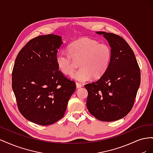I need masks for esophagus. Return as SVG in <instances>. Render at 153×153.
I'll return each mask as SVG.
<instances>
[{"instance_id": "esophagus-1", "label": "esophagus", "mask_w": 153, "mask_h": 153, "mask_svg": "<svg viewBox=\"0 0 153 153\" xmlns=\"http://www.w3.org/2000/svg\"><path fill=\"white\" fill-rule=\"evenodd\" d=\"M76 88H78V89H80V88H81L82 87V85L79 84V83H76Z\"/></svg>"}]
</instances>
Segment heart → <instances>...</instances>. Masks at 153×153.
Segmentation results:
<instances>
[{
	"instance_id": "obj_1",
	"label": "heart",
	"mask_w": 153,
	"mask_h": 153,
	"mask_svg": "<svg viewBox=\"0 0 153 153\" xmlns=\"http://www.w3.org/2000/svg\"><path fill=\"white\" fill-rule=\"evenodd\" d=\"M68 53H59L55 57L59 70L65 75H71L75 61H80V69L71 76L80 82L89 81L92 77L99 78L106 72L112 59V50L106 43L83 38L76 40L68 47Z\"/></svg>"
}]
</instances>
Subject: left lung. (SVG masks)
<instances>
[{"instance_id": "obj_1", "label": "left lung", "mask_w": 153, "mask_h": 153, "mask_svg": "<svg viewBox=\"0 0 153 153\" xmlns=\"http://www.w3.org/2000/svg\"><path fill=\"white\" fill-rule=\"evenodd\" d=\"M103 34L112 50V59L100 79L85 85L88 91L87 108L101 121L124 117L131 110L140 84V71L133 51L121 36Z\"/></svg>"}]
</instances>
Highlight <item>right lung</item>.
Returning a JSON list of instances; mask_svg holds the SVG:
<instances>
[{
    "label": "right lung",
    "mask_w": 153,
    "mask_h": 153,
    "mask_svg": "<svg viewBox=\"0 0 153 153\" xmlns=\"http://www.w3.org/2000/svg\"><path fill=\"white\" fill-rule=\"evenodd\" d=\"M61 36H39L18 53L12 72V88L20 112L28 121L43 126L64 115L75 83L64 76L55 62L62 44Z\"/></svg>",
    "instance_id": "add662e5"
}]
</instances>
